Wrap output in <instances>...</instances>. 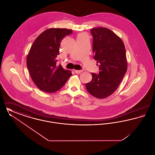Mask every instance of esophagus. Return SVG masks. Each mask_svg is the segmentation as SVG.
Segmentation results:
<instances>
[{
  "mask_svg": "<svg viewBox=\"0 0 155 155\" xmlns=\"http://www.w3.org/2000/svg\"><path fill=\"white\" fill-rule=\"evenodd\" d=\"M82 71H83V70H74V72H75V74H80V73H82Z\"/></svg>",
  "mask_w": 155,
  "mask_h": 155,
  "instance_id": "obj_1",
  "label": "esophagus"
}]
</instances>
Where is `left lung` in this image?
Instances as JSON below:
<instances>
[{
  "mask_svg": "<svg viewBox=\"0 0 155 155\" xmlns=\"http://www.w3.org/2000/svg\"><path fill=\"white\" fill-rule=\"evenodd\" d=\"M91 32L94 38V58L100 71L98 75L91 73L92 81L85 87L91 95L104 99L117 90L127 71L125 46L118 35L107 28L94 27Z\"/></svg>",
  "mask_w": 155,
  "mask_h": 155,
  "instance_id": "obj_1",
  "label": "left lung"
}]
</instances>
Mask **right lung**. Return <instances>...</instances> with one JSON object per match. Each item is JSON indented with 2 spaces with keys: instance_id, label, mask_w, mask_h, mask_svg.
Returning a JSON list of instances; mask_svg holds the SVG:
<instances>
[{
  "instance_id": "add662e5",
  "label": "right lung",
  "mask_w": 155,
  "mask_h": 155,
  "mask_svg": "<svg viewBox=\"0 0 155 155\" xmlns=\"http://www.w3.org/2000/svg\"><path fill=\"white\" fill-rule=\"evenodd\" d=\"M73 32L66 28H51L42 32L32 45L27 57V66L32 80L41 91L55 92L72 75L56 64L60 43Z\"/></svg>"
}]
</instances>
